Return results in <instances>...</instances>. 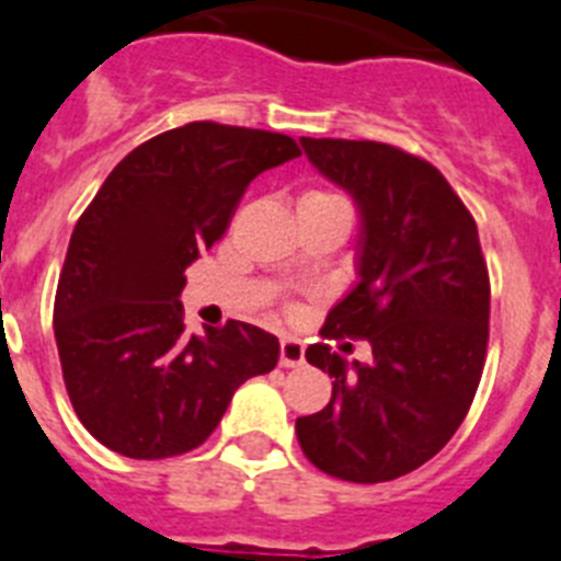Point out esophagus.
<instances>
[{
	"label": "esophagus",
	"mask_w": 561,
	"mask_h": 561,
	"mask_svg": "<svg viewBox=\"0 0 561 561\" xmlns=\"http://www.w3.org/2000/svg\"><path fill=\"white\" fill-rule=\"evenodd\" d=\"M305 362V347L299 339L282 336L279 342V365L282 368H299Z\"/></svg>",
	"instance_id": "34e87169"
}]
</instances>
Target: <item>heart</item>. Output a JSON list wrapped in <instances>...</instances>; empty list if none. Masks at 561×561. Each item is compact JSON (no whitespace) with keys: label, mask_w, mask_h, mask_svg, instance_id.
I'll return each mask as SVG.
<instances>
[{"label":"heart","mask_w":561,"mask_h":561,"mask_svg":"<svg viewBox=\"0 0 561 561\" xmlns=\"http://www.w3.org/2000/svg\"><path fill=\"white\" fill-rule=\"evenodd\" d=\"M302 199H339L336 193H328V191H310L305 193Z\"/></svg>","instance_id":"heart-1"}]
</instances>
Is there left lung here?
<instances>
[{
    "mask_svg": "<svg viewBox=\"0 0 561 561\" xmlns=\"http://www.w3.org/2000/svg\"><path fill=\"white\" fill-rule=\"evenodd\" d=\"M322 176L359 205V282L324 339H368V365L310 345L331 402L296 419L310 462L345 482H390L439 454L468 416L488 351L491 282L470 210L431 162L385 142L310 139Z\"/></svg>",
    "mask_w": 561,
    "mask_h": 561,
    "instance_id": "8db88e82",
    "label": "left lung"
}]
</instances>
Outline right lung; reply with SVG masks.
<instances>
[{"instance_id": "1", "label": "right lung", "mask_w": 561, "mask_h": 561, "mask_svg": "<svg viewBox=\"0 0 561 561\" xmlns=\"http://www.w3.org/2000/svg\"><path fill=\"white\" fill-rule=\"evenodd\" d=\"M296 157L285 134L191 122L130 150L79 216L54 333L70 404L105 448L130 459L199 448L233 390L276 368L279 339L256 324L187 336L179 294L253 179Z\"/></svg>"}]
</instances>
